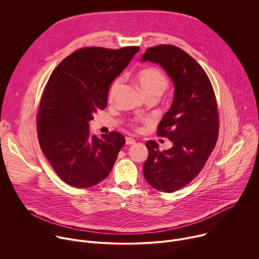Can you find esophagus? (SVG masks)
I'll list each match as a JSON object with an SVG mask.
<instances>
[{"mask_svg":"<svg viewBox=\"0 0 259 259\" xmlns=\"http://www.w3.org/2000/svg\"><path fill=\"white\" fill-rule=\"evenodd\" d=\"M135 143V139L132 137H126V144L130 145V144H134Z\"/></svg>","mask_w":259,"mask_h":259,"instance_id":"1","label":"esophagus"}]
</instances>
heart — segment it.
<instances>
[{"label":"heart","instance_id":"obj_1","mask_svg":"<svg viewBox=\"0 0 259 259\" xmlns=\"http://www.w3.org/2000/svg\"><path fill=\"white\" fill-rule=\"evenodd\" d=\"M136 82L146 97H160L165 92L169 85L167 77L160 69L155 67H150L140 70L136 76ZM120 86L121 80H115L108 91L109 100H113L115 98Z\"/></svg>","mask_w":259,"mask_h":259}]
</instances>
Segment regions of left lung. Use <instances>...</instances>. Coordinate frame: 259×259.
I'll list each match as a JSON object with an SVG mask.
<instances>
[{
  "instance_id": "left-lung-1",
  "label": "left lung",
  "mask_w": 259,
  "mask_h": 259,
  "mask_svg": "<svg viewBox=\"0 0 259 259\" xmlns=\"http://www.w3.org/2000/svg\"><path fill=\"white\" fill-rule=\"evenodd\" d=\"M141 61L160 64L174 85L172 104L157 130L159 136L169 138L172 147L161 152L156 141L149 140V157L143 164L149 184L172 193L200 173L214 149L218 137L216 99L205 70L178 47L149 48Z\"/></svg>"
}]
</instances>
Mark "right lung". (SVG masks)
I'll use <instances>...</instances> for the list:
<instances>
[{
  "label": "right lung",
  "instance_id": "obj_1",
  "mask_svg": "<svg viewBox=\"0 0 259 259\" xmlns=\"http://www.w3.org/2000/svg\"><path fill=\"white\" fill-rule=\"evenodd\" d=\"M139 47L82 48L53 70L40 102L38 137L43 154L68 186H96L112 171L125 138L118 132L91 135L89 122L107 104L110 84Z\"/></svg>",
  "mask_w": 259,
  "mask_h": 259
}]
</instances>
